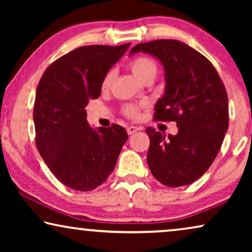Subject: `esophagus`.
Wrapping results in <instances>:
<instances>
[{
	"label": "esophagus",
	"instance_id": "1",
	"mask_svg": "<svg viewBox=\"0 0 252 252\" xmlns=\"http://www.w3.org/2000/svg\"><path fill=\"white\" fill-rule=\"evenodd\" d=\"M137 130H141L140 127H136V126H128V127H127V133H128V135H133V134L136 133Z\"/></svg>",
	"mask_w": 252,
	"mask_h": 252
}]
</instances>
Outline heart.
Returning <instances> with one entry per match:
<instances>
[{"label":"heart","mask_w":252,"mask_h":252,"mask_svg":"<svg viewBox=\"0 0 252 252\" xmlns=\"http://www.w3.org/2000/svg\"><path fill=\"white\" fill-rule=\"evenodd\" d=\"M129 67H130V70H132L133 74L142 82L148 78L155 79V77H156V74H157V71H158V66H157L156 62H155L153 58L147 57V56H140V57L134 58V60L129 63ZM112 77H113L112 72H109V73L105 75L104 79H103V82H102L103 88L104 89L109 88V86L111 85ZM141 106L142 105H134V104L126 105L125 109H124V112H125L128 117L136 118V117L139 116V111H140Z\"/></svg>","instance_id":"1"}]
</instances>
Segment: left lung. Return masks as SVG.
<instances>
[{
	"label": "left lung",
	"mask_w": 252,
	"mask_h": 252,
	"mask_svg": "<svg viewBox=\"0 0 252 252\" xmlns=\"http://www.w3.org/2000/svg\"><path fill=\"white\" fill-rule=\"evenodd\" d=\"M156 57L165 72L164 95L155 119L177 122L178 133L165 135L148 127V166L168 187L190 185L209 170L228 129V97L208 58L178 40H155L132 48L129 56Z\"/></svg>",
	"instance_id": "left-lung-1"
}]
</instances>
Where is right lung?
<instances>
[{
	"mask_svg": "<svg viewBox=\"0 0 252 252\" xmlns=\"http://www.w3.org/2000/svg\"><path fill=\"white\" fill-rule=\"evenodd\" d=\"M129 46L77 48L55 61L37 85L33 110L37 150L55 177L74 190L102 185L128 139L119 125L93 128L85 108L101 95L103 79Z\"/></svg>",
	"mask_w": 252,
	"mask_h": 252,
	"instance_id": "1",
	"label": "right lung"
}]
</instances>
